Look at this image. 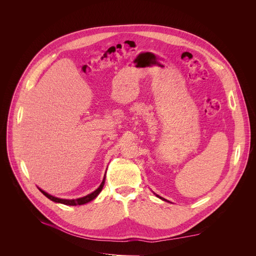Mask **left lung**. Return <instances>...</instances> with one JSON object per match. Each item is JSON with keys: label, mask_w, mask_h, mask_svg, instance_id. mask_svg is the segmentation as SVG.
<instances>
[{"label": "left lung", "mask_w": 256, "mask_h": 256, "mask_svg": "<svg viewBox=\"0 0 256 256\" xmlns=\"http://www.w3.org/2000/svg\"><path fill=\"white\" fill-rule=\"evenodd\" d=\"M155 194V196H157V198H161V200H165V202H169V200H165V198H162V196H158V194Z\"/></svg>", "instance_id": "8db88e82"}]
</instances>
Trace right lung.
Wrapping results in <instances>:
<instances>
[{"label":"right lung","mask_w":256,"mask_h":256,"mask_svg":"<svg viewBox=\"0 0 256 256\" xmlns=\"http://www.w3.org/2000/svg\"><path fill=\"white\" fill-rule=\"evenodd\" d=\"M105 178H106V172H105V174H104V177H103V180H102V182H101V184L99 186V188H98L96 190H94L93 192L87 194L86 196L79 198H75V200H66V198H56V196H54L48 194L46 192L42 190L40 188H38V190H40L48 198H50V200H52V202H54L62 204H66V206H81V204H87V202L93 200L101 192V190H102V188H103V186H104V184H105Z\"/></svg>","instance_id":"1"}]
</instances>
